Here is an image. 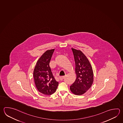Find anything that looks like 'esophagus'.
Wrapping results in <instances>:
<instances>
[{
	"label": "esophagus",
	"mask_w": 123,
	"mask_h": 123,
	"mask_svg": "<svg viewBox=\"0 0 123 123\" xmlns=\"http://www.w3.org/2000/svg\"><path fill=\"white\" fill-rule=\"evenodd\" d=\"M64 77H65V76H60V77H59V79H60V80H63V79H64Z\"/></svg>",
	"instance_id": "1"
}]
</instances>
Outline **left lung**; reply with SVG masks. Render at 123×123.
Instances as JSON below:
<instances>
[{
  "label": "left lung",
  "instance_id": "1",
  "mask_svg": "<svg viewBox=\"0 0 123 123\" xmlns=\"http://www.w3.org/2000/svg\"><path fill=\"white\" fill-rule=\"evenodd\" d=\"M72 49L75 59L76 78L70 86V90L76 95H81L91 88L93 82V72L89 61L82 51Z\"/></svg>",
  "mask_w": 123,
  "mask_h": 123
}]
</instances>
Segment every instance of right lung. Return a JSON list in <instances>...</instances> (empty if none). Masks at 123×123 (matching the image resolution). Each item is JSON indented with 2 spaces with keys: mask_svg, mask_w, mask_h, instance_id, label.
I'll list each match as a JSON object with an SVG mask.
<instances>
[{
  "mask_svg": "<svg viewBox=\"0 0 123 123\" xmlns=\"http://www.w3.org/2000/svg\"><path fill=\"white\" fill-rule=\"evenodd\" d=\"M55 49L46 51L37 61L33 75L37 88L42 94L50 95L55 92L58 82L51 71L49 63Z\"/></svg>",
  "mask_w": 123,
  "mask_h": 123,
  "instance_id": "right-lung-1",
  "label": "right lung"
}]
</instances>
